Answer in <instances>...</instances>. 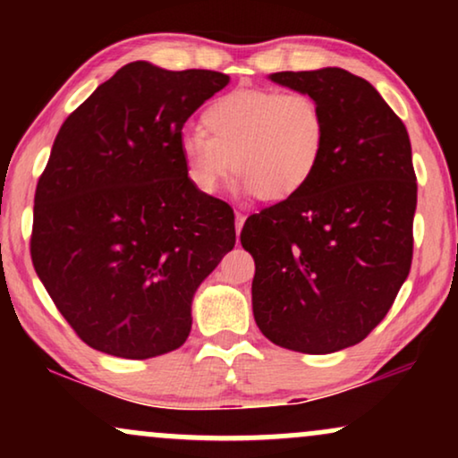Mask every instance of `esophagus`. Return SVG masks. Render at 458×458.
I'll return each instance as SVG.
<instances>
[{"label":"esophagus","mask_w":458,"mask_h":458,"mask_svg":"<svg viewBox=\"0 0 458 458\" xmlns=\"http://www.w3.org/2000/svg\"><path fill=\"white\" fill-rule=\"evenodd\" d=\"M243 223H246V216H243L242 212H235V233H237V235L242 233V227H243Z\"/></svg>","instance_id":"esophagus-1"}]
</instances>
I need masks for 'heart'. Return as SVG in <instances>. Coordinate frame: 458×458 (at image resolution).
I'll return each mask as SVG.
<instances>
[{"mask_svg":"<svg viewBox=\"0 0 458 458\" xmlns=\"http://www.w3.org/2000/svg\"><path fill=\"white\" fill-rule=\"evenodd\" d=\"M202 131L185 135L179 152L187 181L204 196L235 173L240 191L285 202L309 187L327 146L321 104L302 91H229L206 106Z\"/></svg>","mask_w":458,"mask_h":458,"instance_id":"b5f03b06","label":"heart"}]
</instances>
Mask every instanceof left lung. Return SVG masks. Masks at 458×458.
<instances>
[{"label": "left lung", "mask_w": 458, "mask_h": 458, "mask_svg": "<svg viewBox=\"0 0 458 458\" xmlns=\"http://www.w3.org/2000/svg\"><path fill=\"white\" fill-rule=\"evenodd\" d=\"M327 118L321 166L300 196L248 216L254 321L304 354L354 346L377 327L409 277L417 177L403 121L369 81L344 68L273 72Z\"/></svg>", "instance_id": "left-lung-1"}]
</instances>
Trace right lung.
<instances>
[{"label": "right lung", "mask_w": 458, "mask_h": 458, "mask_svg": "<svg viewBox=\"0 0 458 458\" xmlns=\"http://www.w3.org/2000/svg\"><path fill=\"white\" fill-rule=\"evenodd\" d=\"M229 77L131 62L66 118L35 191L30 259L87 346H183L198 287L235 246L227 202L185 177L183 124Z\"/></svg>", "instance_id": "obj_1"}]
</instances>
